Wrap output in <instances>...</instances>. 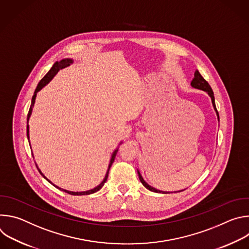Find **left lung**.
Masks as SVG:
<instances>
[{
    "label": "left lung",
    "mask_w": 249,
    "mask_h": 249,
    "mask_svg": "<svg viewBox=\"0 0 249 249\" xmlns=\"http://www.w3.org/2000/svg\"><path fill=\"white\" fill-rule=\"evenodd\" d=\"M191 86H192L193 88H195V89H202V90L208 92V94L211 96L213 106H214V108H215V110H216V112H217L218 119H220V117H219V112H218V110H217L216 103H215L214 92H213V89H212V88L210 87V85L208 84V82L201 76V74L198 72V71H195V73H194V79H193L192 82H191ZM138 174H139L140 181L142 182V184H143L147 189H149V190H151V191H153V192H157V193H167V192L160 191V190H158V189H156V188L150 186L147 182H145V180L143 179V177H142V175H141V173H140L139 171H138ZM181 191H183V190H181Z\"/></svg>",
    "instance_id": "left-lung-1"
}]
</instances>
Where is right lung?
I'll return each instance as SVG.
<instances>
[{"mask_svg":"<svg viewBox=\"0 0 249 249\" xmlns=\"http://www.w3.org/2000/svg\"><path fill=\"white\" fill-rule=\"evenodd\" d=\"M73 63V60L72 59H63V60H61L60 62H55L54 63V65L52 66V68L50 69V71L49 72L41 79V81L38 83V85H37V87H36V89H35V91H34V94H33V96H32V99H31V105H30V108H29V111H28V114H27V126H26V133H27V138L29 139V126H28V119H29V117H30V115H31V111H32V107H33V105H34V102H35V97H36V93L44 87V86H46L51 80H52V78L58 73V71L60 70V69H63V68H65V67H68V66H70L71 64ZM117 151L118 150H115L114 151V153L112 154V157H111V160H110V163H109V166H108V170H107V172H106V175H105V177H104V179H103V181L98 185V186H96L95 188H93V189H91V190H88V191H84V192H72V191H68V190H64V189H61V188H59V187H57V188H59L60 190H62V191H65L66 193H68V194H71V195H89V194H92V193H94V192H96V191H98L99 189H101V187L104 185V183L106 182V180H107V177H108V173H109V169H110V166H111V164L113 163V161H114V159H115V156H116V153H117ZM38 168V167H37ZM38 170H39V172L41 173V175H43L42 174V172L40 171V169L38 168ZM43 177L44 178H46V177L43 175ZM47 179V178H46ZM48 180V179H47ZM49 181V180H48ZM50 182V181H49ZM51 183V182H50ZM54 185V184H53ZM55 186V185H54Z\"/></svg>","mask_w":249,"mask_h":249,"instance_id":"obj_1","label":"right lung"}]
</instances>
